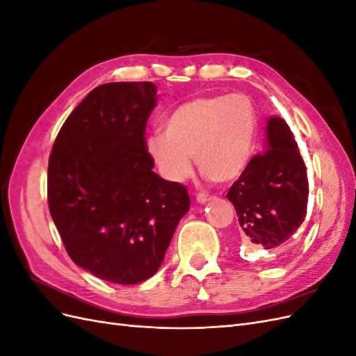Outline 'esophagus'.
I'll list each match as a JSON object with an SVG mask.
<instances>
[{"label":"esophagus","instance_id":"34e87169","mask_svg":"<svg viewBox=\"0 0 356 356\" xmlns=\"http://www.w3.org/2000/svg\"><path fill=\"white\" fill-rule=\"evenodd\" d=\"M213 199H215V196L208 195V193H197V196H196V200L199 203H208V202H211Z\"/></svg>","mask_w":356,"mask_h":356}]
</instances>
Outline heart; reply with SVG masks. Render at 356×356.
I'll return each instance as SVG.
<instances>
[{
  "mask_svg": "<svg viewBox=\"0 0 356 356\" xmlns=\"http://www.w3.org/2000/svg\"><path fill=\"white\" fill-rule=\"evenodd\" d=\"M255 105L245 93L197 96L178 105L165 132L147 138L145 152L166 181L181 182L195 157L200 174L217 184L238 179L254 156Z\"/></svg>",
  "mask_w": 356,
  "mask_h": 356,
  "instance_id": "b5f03b06",
  "label": "heart"
}]
</instances>
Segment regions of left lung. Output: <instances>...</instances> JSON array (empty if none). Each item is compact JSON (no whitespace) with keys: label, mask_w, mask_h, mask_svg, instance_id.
Here are the masks:
<instances>
[{"label":"left lung","mask_w":356,"mask_h":356,"mask_svg":"<svg viewBox=\"0 0 356 356\" xmlns=\"http://www.w3.org/2000/svg\"><path fill=\"white\" fill-rule=\"evenodd\" d=\"M266 152L251 159L227 197L236 209L242 239L252 248L275 250L294 241L307 212L305 160L281 117L267 122Z\"/></svg>","instance_id":"8db88e82"}]
</instances>
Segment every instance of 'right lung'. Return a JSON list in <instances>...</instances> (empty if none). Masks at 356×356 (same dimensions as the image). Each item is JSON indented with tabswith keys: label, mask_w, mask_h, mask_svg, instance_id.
Masks as SVG:
<instances>
[{
	"label": "right lung",
	"mask_w": 356,
	"mask_h": 356,
	"mask_svg": "<svg viewBox=\"0 0 356 356\" xmlns=\"http://www.w3.org/2000/svg\"><path fill=\"white\" fill-rule=\"evenodd\" d=\"M156 84L106 83L75 106L49 157L50 215L71 260L104 281L134 285L163 261L187 188L153 172L145 127Z\"/></svg>",
	"instance_id": "add662e5"
}]
</instances>
